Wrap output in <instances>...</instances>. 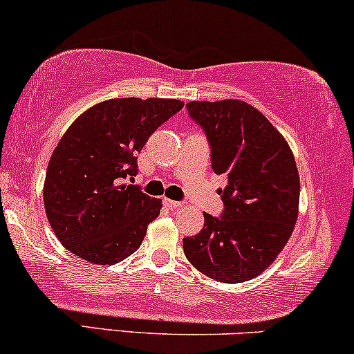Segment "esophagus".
Wrapping results in <instances>:
<instances>
[{
    "label": "esophagus",
    "instance_id": "1",
    "mask_svg": "<svg viewBox=\"0 0 354 354\" xmlns=\"http://www.w3.org/2000/svg\"><path fill=\"white\" fill-rule=\"evenodd\" d=\"M165 205L169 209H176V207H183V203H180V201H173V199H165Z\"/></svg>",
    "mask_w": 354,
    "mask_h": 354
}]
</instances>
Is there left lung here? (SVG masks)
<instances>
[{
	"label": "left lung",
	"mask_w": 354,
	"mask_h": 354,
	"mask_svg": "<svg viewBox=\"0 0 354 354\" xmlns=\"http://www.w3.org/2000/svg\"><path fill=\"white\" fill-rule=\"evenodd\" d=\"M186 107L207 136L214 173L229 180L221 189L222 217L204 214L203 230L183 240L185 254L221 283L253 279L283 252L297 222L296 158L283 133L248 102L189 101Z\"/></svg>",
	"instance_id": "8db88e82"
}]
</instances>
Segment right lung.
Masks as SVG:
<instances>
[{
    "label": "right lung",
    "mask_w": 354,
    "mask_h": 354,
    "mask_svg": "<svg viewBox=\"0 0 354 354\" xmlns=\"http://www.w3.org/2000/svg\"><path fill=\"white\" fill-rule=\"evenodd\" d=\"M185 102L115 97L91 106L66 129L48 162L44 205L53 234L93 265H115L136 252L162 199L124 183L137 174L149 137Z\"/></svg>",
    "instance_id": "obj_1"
}]
</instances>
